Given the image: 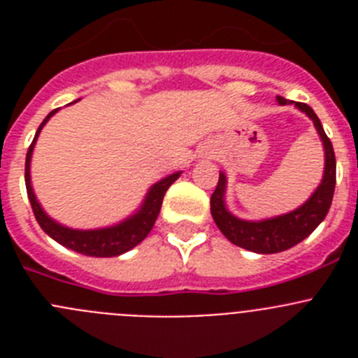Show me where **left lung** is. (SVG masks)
Listing matches in <instances>:
<instances>
[{
    "instance_id": "1",
    "label": "left lung",
    "mask_w": 358,
    "mask_h": 358,
    "mask_svg": "<svg viewBox=\"0 0 358 358\" xmlns=\"http://www.w3.org/2000/svg\"><path fill=\"white\" fill-rule=\"evenodd\" d=\"M281 106H285L287 100L283 96L276 98ZM299 110H303L317 129L321 136L322 147H324V173H322V181L317 186L312 197L299 206L297 210L290 213L280 215V217L267 218V220H242V218L231 215L224 202L226 195V176L220 172L218 176V185L211 195V215L217 224V227L222 231V235L235 243L238 248L248 249L252 252H260V255H273V252L287 251L294 248L296 243L303 242L306 236L324 220L328 210L331 206V199L335 192V154L331 147L330 138L327 136L319 122L317 115L314 109L306 103H296Z\"/></svg>"
}]
</instances>
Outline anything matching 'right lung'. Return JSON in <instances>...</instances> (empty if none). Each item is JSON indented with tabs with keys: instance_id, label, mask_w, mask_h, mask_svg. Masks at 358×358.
<instances>
[{
	"instance_id": "add662e5",
	"label": "right lung",
	"mask_w": 358,
	"mask_h": 358,
	"mask_svg": "<svg viewBox=\"0 0 358 358\" xmlns=\"http://www.w3.org/2000/svg\"><path fill=\"white\" fill-rule=\"evenodd\" d=\"M57 110H52L44 122L41 123L39 129L36 132V138L31 141L30 148L27 152V163H24V182H27V194L30 199L31 210L36 215L37 222L43 227V231L48 236H52L55 242H59L64 248L71 249V251H77L80 255L85 256H96V258H110V256H118L123 252L131 251L132 248H136L138 243L143 242L145 236L150 233V229L154 227L157 215H159L161 204H163V197L166 194V189L172 186V182H176L181 176V172H176L172 176L164 177L161 181H157L156 185L148 189L147 197H145L143 204L134 215H131L129 218H125L123 222L116 224V226L110 227H102V229H71V227H66L62 224L55 222L53 218H50L48 215L44 213V210L41 208V204L37 202L36 194L31 189V181H30V161H31V152L36 147L37 136H39L41 129L44 127V123L48 122Z\"/></svg>"
}]
</instances>
